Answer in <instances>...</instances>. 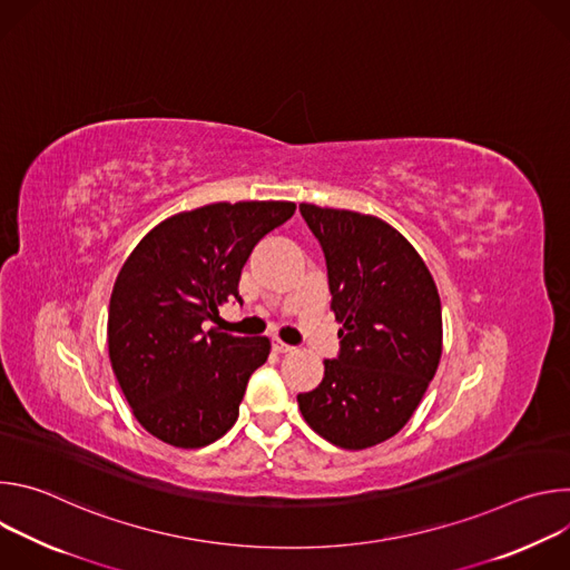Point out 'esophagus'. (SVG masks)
<instances>
[{"label": "esophagus", "instance_id": "esophagus-1", "mask_svg": "<svg viewBox=\"0 0 570 570\" xmlns=\"http://www.w3.org/2000/svg\"><path fill=\"white\" fill-rule=\"evenodd\" d=\"M273 347H275V352H279V354H288V352H293V345H286V343H282V341H275V343H273Z\"/></svg>", "mask_w": 570, "mask_h": 570}]
</instances>
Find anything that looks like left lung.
Segmentation results:
<instances>
[{
	"mask_svg": "<svg viewBox=\"0 0 570 570\" xmlns=\"http://www.w3.org/2000/svg\"><path fill=\"white\" fill-rule=\"evenodd\" d=\"M299 214L327 262L336 358L297 403L327 442L358 451L399 433L442 356V304L417 250L381 218L308 203Z\"/></svg>",
	"mask_w": 570,
	"mask_h": 570,
	"instance_id": "8db88e82",
	"label": "left lung"
}]
</instances>
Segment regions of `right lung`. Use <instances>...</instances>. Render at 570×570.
<instances>
[{"instance_id":"add662e5","label":"right lung","mask_w":570,"mask_h":570,"mask_svg":"<svg viewBox=\"0 0 570 570\" xmlns=\"http://www.w3.org/2000/svg\"><path fill=\"white\" fill-rule=\"evenodd\" d=\"M293 214L282 200L183 212L153 227L121 266L108 311L110 363L137 422L157 440L200 449L234 426L271 341L205 332V322L223 302H240V268Z\"/></svg>"}]
</instances>
